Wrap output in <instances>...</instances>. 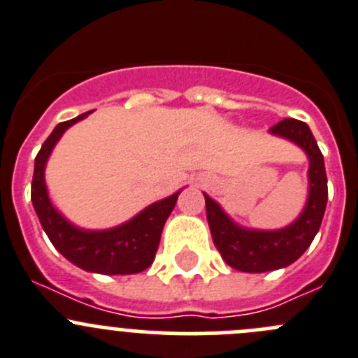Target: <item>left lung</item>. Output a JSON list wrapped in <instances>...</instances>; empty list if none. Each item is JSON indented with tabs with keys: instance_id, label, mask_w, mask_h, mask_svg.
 <instances>
[{
	"instance_id": "1",
	"label": "left lung",
	"mask_w": 358,
	"mask_h": 358,
	"mask_svg": "<svg viewBox=\"0 0 358 358\" xmlns=\"http://www.w3.org/2000/svg\"><path fill=\"white\" fill-rule=\"evenodd\" d=\"M268 131L295 142L309 156V196L301 216L287 228L248 230L234 223L210 196L203 195L214 246L230 267L241 272L275 271L301 258L318 234L329 199L323 155L309 126L297 119H283Z\"/></svg>"
}]
</instances>
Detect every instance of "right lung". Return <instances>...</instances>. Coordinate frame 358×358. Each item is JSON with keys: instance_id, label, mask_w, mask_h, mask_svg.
<instances>
[{"instance_id": "obj_1", "label": "right lung", "mask_w": 358, "mask_h": 358, "mask_svg": "<svg viewBox=\"0 0 358 358\" xmlns=\"http://www.w3.org/2000/svg\"><path fill=\"white\" fill-rule=\"evenodd\" d=\"M90 112L77 115L70 121L59 122L43 142L35 158V172L31 182V202L47 237L64 258L77 267L98 274H137L155 262L162 230L166 217L177 202V192L166 199L145 207L130 221L110 230H83L64 220L49 200L45 186V163L66 128Z\"/></svg>"}]
</instances>
